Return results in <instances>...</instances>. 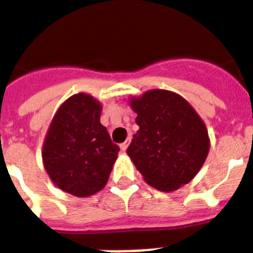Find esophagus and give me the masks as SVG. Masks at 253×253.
Listing matches in <instances>:
<instances>
[{
    "mask_svg": "<svg viewBox=\"0 0 253 253\" xmlns=\"http://www.w3.org/2000/svg\"><path fill=\"white\" fill-rule=\"evenodd\" d=\"M127 147H128V142H127V140H126V142H125V143H122V144H121V150H122L123 152L126 151V150H127Z\"/></svg>",
    "mask_w": 253,
    "mask_h": 253,
    "instance_id": "obj_1",
    "label": "esophagus"
}]
</instances>
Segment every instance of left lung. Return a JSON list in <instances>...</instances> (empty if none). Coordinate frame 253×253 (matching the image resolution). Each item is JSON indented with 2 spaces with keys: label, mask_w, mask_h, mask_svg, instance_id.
Masks as SVG:
<instances>
[{
  "label": "left lung",
  "mask_w": 253,
  "mask_h": 253,
  "mask_svg": "<svg viewBox=\"0 0 253 253\" xmlns=\"http://www.w3.org/2000/svg\"><path fill=\"white\" fill-rule=\"evenodd\" d=\"M130 103L139 130L127 154L144 180L165 192L187 184L210 150L203 121L186 99L167 90H151Z\"/></svg>",
  "instance_id": "left-lung-1"
}]
</instances>
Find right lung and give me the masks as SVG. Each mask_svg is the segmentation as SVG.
<instances>
[{"instance_id": "1", "label": "right lung", "mask_w": 253, "mask_h": 253, "mask_svg": "<svg viewBox=\"0 0 253 253\" xmlns=\"http://www.w3.org/2000/svg\"><path fill=\"white\" fill-rule=\"evenodd\" d=\"M102 107L87 94L69 98L55 114L43 144V165L54 184L71 195L102 190L119 147L102 126Z\"/></svg>"}]
</instances>
